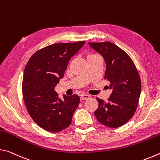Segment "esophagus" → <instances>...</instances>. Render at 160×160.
Listing matches in <instances>:
<instances>
[{
    "instance_id": "esophagus-1",
    "label": "esophagus",
    "mask_w": 160,
    "mask_h": 160,
    "mask_svg": "<svg viewBox=\"0 0 160 160\" xmlns=\"http://www.w3.org/2000/svg\"><path fill=\"white\" fill-rule=\"evenodd\" d=\"M89 98H90V95H88V94H83L80 96V99L81 100H87V99H88Z\"/></svg>"
}]
</instances>
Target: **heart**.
Segmentation results:
<instances>
[{"label": "heart", "instance_id": "b5f03b06", "mask_svg": "<svg viewBox=\"0 0 160 160\" xmlns=\"http://www.w3.org/2000/svg\"><path fill=\"white\" fill-rule=\"evenodd\" d=\"M93 56H98V55H97V54H90V55L88 56V58H90V57H93Z\"/></svg>", "mask_w": 160, "mask_h": 160}]
</instances>
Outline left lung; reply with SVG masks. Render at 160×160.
I'll list each match as a JSON object with an SVG mask.
<instances>
[{
  "mask_svg": "<svg viewBox=\"0 0 160 160\" xmlns=\"http://www.w3.org/2000/svg\"><path fill=\"white\" fill-rule=\"evenodd\" d=\"M88 44L106 62L104 78L112 90L108 102L97 98V121L109 128L123 126L134 115L141 92V81L133 61L125 51L109 42Z\"/></svg>",
  "mask_w": 160,
  "mask_h": 160,
  "instance_id": "8db88e82",
  "label": "left lung"
}]
</instances>
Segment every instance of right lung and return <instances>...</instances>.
<instances>
[{"label": "right lung", "mask_w": 160, "mask_h": 160, "mask_svg": "<svg viewBox=\"0 0 160 160\" xmlns=\"http://www.w3.org/2000/svg\"><path fill=\"white\" fill-rule=\"evenodd\" d=\"M85 43L49 45L35 52L26 65L22 80L24 101L32 118L45 131L60 132L72 122L80 97L64 95L62 100L55 87L63 78L70 59Z\"/></svg>", "instance_id": "obj_1"}]
</instances>
